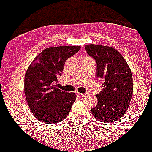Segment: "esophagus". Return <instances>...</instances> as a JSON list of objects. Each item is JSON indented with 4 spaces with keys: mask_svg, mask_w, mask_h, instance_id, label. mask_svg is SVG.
Returning <instances> with one entry per match:
<instances>
[{
    "mask_svg": "<svg viewBox=\"0 0 152 152\" xmlns=\"http://www.w3.org/2000/svg\"><path fill=\"white\" fill-rule=\"evenodd\" d=\"M78 96H79L80 97H85L86 96V94H78Z\"/></svg>",
    "mask_w": 152,
    "mask_h": 152,
    "instance_id": "obj_1",
    "label": "esophagus"
}]
</instances>
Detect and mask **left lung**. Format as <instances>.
Returning a JSON list of instances; mask_svg holds the SVG:
<instances>
[{
  "mask_svg": "<svg viewBox=\"0 0 152 152\" xmlns=\"http://www.w3.org/2000/svg\"><path fill=\"white\" fill-rule=\"evenodd\" d=\"M85 50L96 62V76L104 81L97 94L98 103L91 109L102 123L119 120L127 110L133 94V79L130 67L123 56L111 47L88 45Z\"/></svg>",
  "mask_w": 152,
  "mask_h": 152,
  "instance_id": "1",
  "label": "left lung"
}]
</instances>
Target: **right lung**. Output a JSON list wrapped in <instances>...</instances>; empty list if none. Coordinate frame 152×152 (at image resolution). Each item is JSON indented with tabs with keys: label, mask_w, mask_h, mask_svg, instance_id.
<instances>
[{
	"label": "right lung",
	"mask_w": 152,
	"mask_h": 152,
	"mask_svg": "<svg viewBox=\"0 0 152 152\" xmlns=\"http://www.w3.org/2000/svg\"><path fill=\"white\" fill-rule=\"evenodd\" d=\"M80 46H60L44 50L32 61L24 77V94L32 114L45 123H58L67 117L76 99L74 93L56 88L64 63Z\"/></svg>",
	"instance_id": "add662e5"
}]
</instances>
